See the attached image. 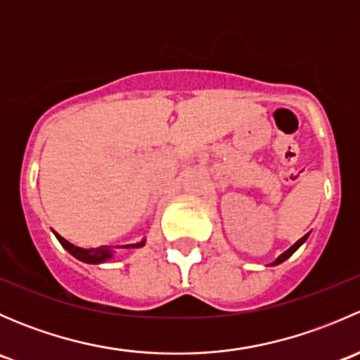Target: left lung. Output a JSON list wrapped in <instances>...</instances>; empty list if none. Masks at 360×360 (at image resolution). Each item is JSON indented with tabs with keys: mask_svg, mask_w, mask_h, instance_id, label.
<instances>
[{
	"mask_svg": "<svg viewBox=\"0 0 360 360\" xmlns=\"http://www.w3.org/2000/svg\"><path fill=\"white\" fill-rule=\"evenodd\" d=\"M307 238H308V233H307V235H304V237H303V238H300V240H297V242H296V244H294V245H292V248H289L288 250H285V252H284V254H281V256H278V257H277V259H275V261H274V263H271V266H274V264H281V263H284V261H285V259H288V257H291V256H292V254H294V252H296V250H297V248H300V245H301V244H304V240H307Z\"/></svg>",
	"mask_w": 360,
	"mask_h": 360,
	"instance_id": "left-lung-1",
	"label": "left lung"
}]
</instances>
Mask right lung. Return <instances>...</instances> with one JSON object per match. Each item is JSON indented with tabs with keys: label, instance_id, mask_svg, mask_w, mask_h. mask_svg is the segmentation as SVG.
Instances as JSON below:
<instances>
[{
	"label": "right lung",
	"instance_id": "right-lung-1",
	"mask_svg": "<svg viewBox=\"0 0 360 360\" xmlns=\"http://www.w3.org/2000/svg\"><path fill=\"white\" fill-rule=\"evenodd\" d=\"M56 233V231H53ZM57 240L60 242L64 249L68 250L71 256H75L76 259L83 261V263H89V264H99L104 263V261H110L115 254V249H137V248H143L144 242L146 240H141L137 244H129V245H116V248H97V249H83L78 248V245H72L71 242H68L66 238L60 237L59 233H56Z\"/></svg>",
	"mask_w": 360,
	"mask_h": 360
}]
</instances>
